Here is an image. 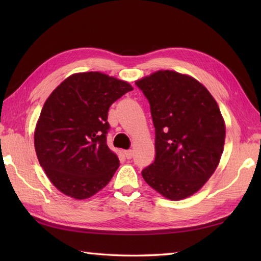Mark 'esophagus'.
Returning <instances> with one entry per match:
<instances>
[{"label": "esophagus", "mask_w": 261, "mask_h": 261, "mask_svg": "<svg viewBox=\"0 0 261 261\" xmlns=\"http://www.w3.org/2000/svg\"><path fill=\"white\" fill-rule=\"evenodd\" d=\"M124 154H125V157L127 159H131L132 156H134V151H132V150H124Z\"/></svg>", "instance_id": "obj_1"}]
</instances>
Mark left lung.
<instances>
[{
	"mask_svg": "<svg viewBox=\"0 0 261 261\" xmlns=\"http://www.w3.org/2000/svg\"><path fill=\"white\" fill-rule=\"evenodd\" d=\"M150 104L156 131L154 162L142 177L171 201L192 196L219 166L225 122L207 88L194 77L158 70L136 82Z\"/></svg>",
	"mask_w": 261,
	"mask_h": 261,
	"instance_id": "obj_1",
	"label": "left lung"
}]
</instances>
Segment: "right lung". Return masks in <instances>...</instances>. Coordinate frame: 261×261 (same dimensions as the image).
<instances>
[{
    "instance_id": "right-lung-1",
    "label": "right lung",
    "mask_w": 261,
    "mask_h": 261,
    "mask_svg": "<svg viewBox=\"0 0 261 261\" xmlns=\"http://www.w3.org/2000/svg\"><path fill=\"white\" fill-rule=\"evenodd\" d=\"M134 90L113 76L86 71L67 77L46 99L35 129V149L53 185L75 199L109 184L120 162L107 145L111 104Z\"/></svg>"
}]
</instances>
